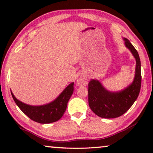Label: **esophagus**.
I'll return each mask as SVG.
<instances>
[{"mask_svg":"<svg viewBox=\"0 0 153 153\" xmlns=\"http://www.w3.org/2000/svg\"><path fill=\"white\" fill-rule=\"evenodd\" d=\"M76 83L78 85H85L86 84V79L83 77H80L77 79Z\"/></svg>","mask_w":153,"mask_h":153,"instance_id":"obj_1","label":"esophagus"}]
</instances>
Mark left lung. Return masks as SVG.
Returning a JSON list of instances; mask_svg holds the SVG:
<instances>
[{
	"instance_id": "1",
	"label": "left lung",
	"mask_w": 153,
	"mask_h": 153,
	"mask_svg": "<svg viewBox=\"0 0 153 153\" xmlns=\"http://www.w3.org/2000/svg\"><path fill=\"white\" fill-rule=\"evenodd\" d=\"M125 45L136 60L134 78L131 84L122 91L111 92L104 87L97 79L88 83V104L91 109L99 117L114 118L122 116L133 105L140 93L141 84V60L139 53L127 38Z\"/></svg>"
}]
</instances>
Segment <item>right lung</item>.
<instances>
[{
	"instance_id": "obj_1",
	"label": "right lung",
	"mask_w": 153,
	"mask_h": 153,
	"mask_svg": "<svg viewBox=\"0 0 153 153\" xmlns=\"http://www.w3.org/2000/svg\"><path fill=\"white\" fill-rule=\"evenodd\" d=\"M73 91L74 82L69 84L53 101L40 106H32L25 104L16 99L12 91L11 94L16 105L29 118L42 124H48L58 121L62 118Z\"/></svg>"
}]
</instances>
